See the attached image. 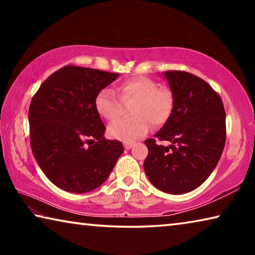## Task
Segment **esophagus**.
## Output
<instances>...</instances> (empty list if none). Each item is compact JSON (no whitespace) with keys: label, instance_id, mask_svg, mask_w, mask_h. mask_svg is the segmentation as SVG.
Returning a JSON list of instances; mask_svg holds the SVG:
<instances>
[{"label":"esophagus","instance_id":"34e87169","mask_svg":"<svg viewBox=\"0 0 255 255\" xmlns=\"http://www.w3.org/2000/svg\"><path fill=\"white\" fill-rule=\"evenodd\" d=\"M132 145H133L132 141H125V143H124V146H125V148H126V149L131 148Z\"/></svg>","mask_w":255,"mask_h":255}]
</instances>
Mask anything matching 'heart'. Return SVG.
<instances>
[{
	"label": "heart",
	"mask_w": 255,
	"mask_h": 255,
	"mask_svg": "<svg viewBox=\"0 0 255 255\" xmlns=\"http://www.w3.org/2000/svg\"><path fill=\"white\" fill-rule=\"evenodd\" d=\"M118 93L123 102L133 103L129 110L132 117L116 120L108 127L109 135L117 139L130 141L144 136L149 124L155 128L161 127L173 114V91L148 77L137 76L123 82L118 86ZM120 99L114 90L105 88L97 93L94 106L103 118L115 120L122 112Z\"/></svg>",
	"instance_id": "1"
}]
</instances>
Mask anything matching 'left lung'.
Masks as SVG:
<instances>
[{
  "instance_id": "8db88e82",
  "label": "left lung",
  "mask_w": 255,
  "mask_h": 255,
  "mask_svg": "<svg viewBox=\"0 0 255 255\" xmlns=\"http://www.w3.org/2000/svg\"><path fill=\"white\" fill-rule=\"evenodd\" d=\"M164 76L174 93L171 118L145 144L144 170L161 191L180 195L199 187L211 174L226 141V114L219 94L200 77L184 71ZM171 141L163 146L158 141Z\"/></svg>"
}]
</instances>
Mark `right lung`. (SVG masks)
<instances>
[{
  "label": "right lung",
  "mask_w": 255,
  "mask_h": 255,
  "mask_svg": "<svg viewBox=\"0 0 255 255\" xmlns=\"http://www.w3.org/2000/svg\"><path fill=\"white\" fill-rule=\"evenodd\" d=\"M119 74L66 65L47 77L29 107L30 145L40 169L65 191L84 193L107 180L124 152L108 140L94 106L101 89Z\"/></svg>",
  "instance_id": "obj_1"
}]
</instances>
